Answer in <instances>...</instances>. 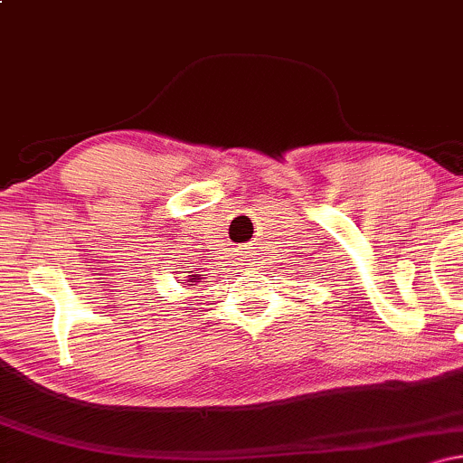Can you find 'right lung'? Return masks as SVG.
Segmentation results:
<instances>
[{"label":"right lung","instance_id":"obj_1","mask_svg":"<svg viewBox=\"0 0 463 463\" xmlns=\"http://www.w3.org/2000/svg\"><path fill=\"white\" fill-rule=\"evenodd\" d=\"M189 283H200V279H198V274H195V279H189Z\"/></svg>","mask_w":463,"mask_h":463}]
</instances>
